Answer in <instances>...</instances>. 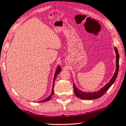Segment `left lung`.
<instances>
[{
    "label": "left lung",
    "mask_w": 126,
    "mask_h": 126,
    "mask_svg": "<svg viewBox=\"0 0 126 126\" xmlns=\"http://www.w3.org/2000/svg\"><path fill=\"white\" fill-rule=\"evenodd\" d=\"M114 49L116 54V69L115 71L113 77L109 80V82L104 86L103 87L97 91L93 92H83L82 91L79 90L77 87L75 86L74 83H73V87H74V92L75 95L78 98L83 100H94L96 98H100L107 91L111 85L115 82L116 78H117L118 74L119 71V55L118 53L117 48L114 47Z\"/></svg>",
    "instance_id": "obj_1"
}]
</instances>
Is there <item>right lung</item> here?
Wrapping results in <instances>:
<instances>
[{
  "label": "right lung",
  "mask_w": 126,
  "mask_h": 126,
  "mask_svg": "<svg viewBox=\"0 0 126 126\" xmlns=\"http://www.w3.org/2000/svg\"><path fill=\"white\" fill-rule=\"evenodd\" d=\"M61 71V68L60 67V66H58L57 67V69H56V71L55 72V75H54V78H53V86H52V92H51V94H50V95L47 97V98H45V99H44L43 100H41V101H38V102H46V101H49V100L51 99V98L52 97V96L54 94V91H53V87H54V85H55V79L56 78V77L57 75L59 74L60 73V71Z\"/></svg>",
  "instance_id": "obj_1"
}]
</instances>
